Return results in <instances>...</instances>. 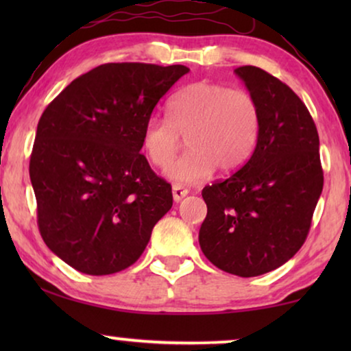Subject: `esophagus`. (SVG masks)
I'll use <instances>...</instances> for the list:
<instances>
[{
	"instance_id": "esophagus-1",
	"label": "esophagus",
	"mask_w": 351,
	"mask_h": 351,
	"mask_svg": "<svg viewBox=\"0 0 351 351\" xmlns=\"http://www.w3.org/2000/svg\"><path fill=\"white\" fill-rule=\"evenodd\" d=\"M186 195H189V190L184 189V186L179 185V184L172 185V198H174L176 203H179V201L184 199Z\"/></svg>"
}]
</instances>
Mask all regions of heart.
<instances>
[{"label":"heart","mask_w":351,"mask_h":351,"mask_svg":"<svg viewBox=\"0 0 351 351\" xmlns=\"http://www.w3.org/2000/svg\"><path fill=\"white\" fill-rule=\"evenodd\" d=\"M261 108L244 89L196 81L172 95L167 118L152 117L142 129V148L152 165L165 167L186 136L189 150L167 166L166 176L195 184L213 174L233 172L251 158L261 136Z\"/></svg>","instance_id":"obj_1"}]
</instances>
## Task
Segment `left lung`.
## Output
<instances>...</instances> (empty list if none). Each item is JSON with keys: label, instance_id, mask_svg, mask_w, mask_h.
I'll return each mask as SVG.
<instances>
[{"label": "left lung", "instance_id": "left-lung-1", "mask_svg": "<svg viewBox=\"0 0 351 351\" xmlns=\"http://www.w3.org/2000/svg\"><path fill=\"white\" fill-rule=\"evenodd\" d=\"M261 108L254 153L228 179L203 189L201 251L232 275L268 273L295 256L323 191L319 137L305 104L258 66L234 70Z\"/></svg>", "mask_w": 351, "mask_h": 351}]
</instances>
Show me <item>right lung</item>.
I'll list each match as a JSON object with an SVG mask.
<instances>
[{
    "label": "right lung",
    "mask_w": 351,
    "mask_h": 351,
    "mask_svg": "<svg viewBox=\"0 0 351 351\" xmlns=\"http://www.w3.org/2000/svg\"><path fill=\"white\" fill-rule=\"evenodd\" d=\"M185 65L104 64L71 81L43 112L30 158L38 227L75 270L131 267L172 208L171 185L141 155L142 129Z\"/></svg>",
    "instance_id": "obj_1"
}]
</instances>
